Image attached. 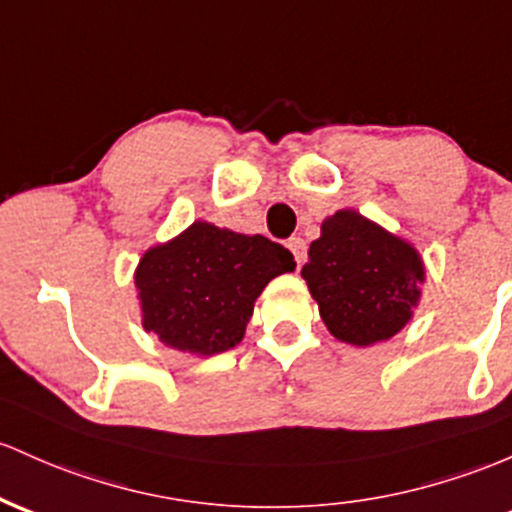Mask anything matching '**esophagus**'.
I'll use <instances>...</instances> for the list:
<instances>
[{"label":"esophagus","mask_w":512,"mask_h":512,"mask_svg":"<svg viewBox=\"0 0 512 512\" xmlns=\"http://www.w3.org/2000/svg\"><path fill=\"white\" fill-rule=\"evenodd\" d=\"M286 247L291 250V255H294L296 265H303V260H306V240L299 238V235H294V238H289V243H286Z\"/></svg>","instance_id":"34e87169"}]
</instances>
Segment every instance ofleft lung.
<instances>
[{"label": "left lung", "instance_id": "8db88e82", "mask_svg": "<svg viewBox=\"0 0 512 512\" xmlns=\"http://www.w3.org/2000/svg\"><path fill=\"white\" fill-rule=\"evenodd\" d=\"M301 277L330 333L367 347L393 338L413 318L425 267L411 243L342 209L323 221Z\"/></svg>", "mask_w": 512, "mask_h": 512}]
</instances>
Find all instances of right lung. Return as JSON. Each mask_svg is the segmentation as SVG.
<instances>
[{
  "label": "right lung",
  "mask_w": 512,
  "mask_h": 512,
  "mask_svg": "<svg viewBox=\"0 0 512 512\" xmlns=\"http://www.w3.org/2000/svg\"><path fill=\"white\" fill-rule=\"evenodd\" d=\"M294 269V255L265 235L196 221L140 257L136 289L143 328L189 355L226 352L243 340L262 289Z\"/></svg>",
  "instance_id": "1"
}]
</instances>
